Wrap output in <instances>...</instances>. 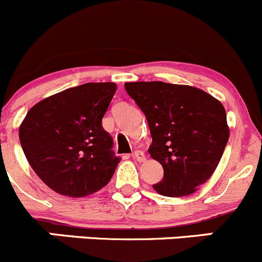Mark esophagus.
Returning <instances> with one entry per match:
<instances>
[{"label":"esophagus","instance_id":"esophagus-1","mask_svg":"<svg viewBox=\"0 0 262 262\" xmlns=\"http://www.w3.org/2000/svg\"><path fill=\"white\" fill-rule=\"evenodd\" d=\"M134 158L137 162H145V159H146L144 151H141V150H136V151L134 152Z\"/></svg>","mask_w":262,"mask_h":262}]
</instances>
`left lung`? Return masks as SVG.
<instances>
[{
    "instance_id": "8db88e82",
    "label": "left lung",
    "mask_w": 262,
    "mask_h": 262,
    "mask_svg": "<svg viewBox=\"0 0 262 262\" xmlns=\"http://www.w3.org/2000/svg\"><path fill=\"white\" fill-rule=\"evenodd\" d=\"M125 89L146 117L150 157L164 169L152 188L168 198L195 192L213 176L229 139L222 103L190 85L137 81Z\"/></svg>"
}]
</instances>
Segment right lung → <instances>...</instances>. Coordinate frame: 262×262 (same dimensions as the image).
I'll use <instances>...</instances> for the list:
<instances>
[{"instance_id":"obj_1","label":"right lung","mask_w":262,"mask_h":262,"mask_svg":"<svg viewBox=\"0 0 262 262\" xmlns=\"http://www.w3.org/2000/svg\"><path fill=\"white\" fill-rule=\"evenodd\" d=\"M116 90L115 82H88L40 100L25 116L20 144L54 192L84 198L111 181L121 159L102 120Z\"/></svg>"}]
</instances>
